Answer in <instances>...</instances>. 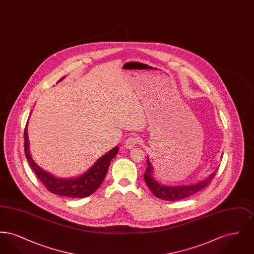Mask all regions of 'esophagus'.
I'll return each instance as SVG.
<instances>
[{
	"instance_id": "1",
	"label": "esophagus",
	"mask_w": 254,
	"mask_h": 254,
	"mask_svg": "<svg viewBox=\"0 0 254 254\" xmlns=\"http://www.w3.org/2000/svg\"><path fill=\"white\" fill-rule=\"evenodd\" d=\"M139 143V138L138 137H136V136H129L127 140H126V142H125V147L126 148H127V149H129V148H131L133 147L134 145H137Z\"/></svg>"
}]
</instances>
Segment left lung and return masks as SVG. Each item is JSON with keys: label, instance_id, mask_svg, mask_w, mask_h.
I'll return each instance as SVG.
<instances>
[{"label": "left lung", "instance_id": "obj_1", "mask_svg": "<svg viewBox=\"0 0 254 254\" xmlns=\"http://www.w3.org/2000/svg\"><path fill=\"white\" fill-rule=\"evenodd\" d=\"M152 172H153V168L147 159V168L144 173V179L146 186L149 188L151 192L159 199L166 200V201H172V202L188 198L196 192L200 191L201 190L205 189V187H207L210 184V182L212 181L216 173V171H214L204 181H201L194 185L169 187V186L161 185L155 181L152 178Z\"/></svg>", "mask_w": 254, "mask_h": 254}]
</instances>
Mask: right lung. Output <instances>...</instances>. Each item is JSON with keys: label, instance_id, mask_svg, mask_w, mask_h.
Listing matches in <instances>:
<instances>
[{"label": "right lung", "instance_id": "add662e5", "mask_svg": "<svg viewBox=\"0 0 254 254\" xmlns=\"http://www.w3.org/2000/svg\"><path fill=\"white\" fill-rule=\"evenodd\" d=\"M62 77L58 82L63 80ZM27 125L24 128V153L31 169L35 172L38 179L43 183L47 190L51 193L61 196L71 197V198H85L95 192L98 188L104 181L107 172L109 170V164L111 160L116 156L119 148L115 146L107 154L100 158L96 163L88 169L85 174L78 178L73 179H61L56 178L49 172L39 168L36 163L32 160L28 149V138H27Z\"/></svg>", "mask_w": 254, "mask_h": 254}]
</instances>
